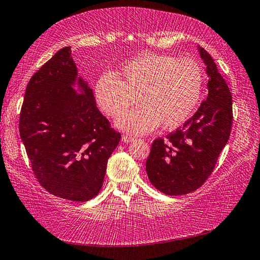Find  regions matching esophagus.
I'll list each match as a JSON object with an SVG mask.
<instances>
[{
	"mask_svg": "<svg viewBox=\"0 0 260 260\" xmlns=\"http://www.w3.org/2000/svg\"><path fill=\"white\" fill-rule=\"evenodd\" d=\"M134 136H132V135H128V134H122L121 135V141L122 142H125V143H128V142H132V141H134Z\"/></svg>",
	"mask_w": 260,
	"mask_h": 260,
	"instance_id": "1",
	"label": "esophagus"
}]
</instances>
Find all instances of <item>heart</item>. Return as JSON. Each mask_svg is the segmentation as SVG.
Listing matches in <instances>:
<instances>
[{"label": "heart", "instance_id": "b5f03b06", "mask_svg": "<svg viewBox=\"0 0 260 260\" xmlns=\"http://www.w3.org/2000/svg\"><path fill=\"white\" fill-rule=\"evenodd\" d=\"M104 72L94 87L96 102L109 117L117 118L139 99L143 105L117 120L133 134H144L161 125L171 129L182 125L199 104L203 71L191 57L143 52L117 72Z\"/></svg>", "mask_w": 260, "mask_h": 260}]
</instances>
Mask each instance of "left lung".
Listing matches in <instances>:
<instances>
[{
	"label": "left lung",
	"mask_w": 260,
	"mask_h": 260,
	"mask_svg": "<svg viewBox=\"0 0 260 260\" xmlns=\"http://www.w3.org/2000/svg\"><path fill=\"white\" fill-rule=\"evenodd\" d=\"M209 94L196 113L165 139L152 142L146 162L150 182L171 196L186 195L199 189L212 174L225 148L233 124V101L225 79L212 57L203 48Z\"/></svg>",
	"instance_id": "8db88e82"
}]
</instances>
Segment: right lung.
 Returning a JSON list of instances; mask_svg holds the SVG:
<instances>
[{"label":"right lung","mask_w":260,"mask_h":260,"mask_svg":"<svg viewBox=\"0 0 260 260\" xmlns=\"http://www.w3.org/2000/svg\"><path fill=\"white\" fill-rule=\"evenodd\" d=\"M77 67L65 47L42 65L26 87L19 133L39 183L60 199L87 202L103 186L108 159L120 134L96 108L93 90L72 88Z\"/></svg>","instance_id":"add662e5"}]
</instances>
